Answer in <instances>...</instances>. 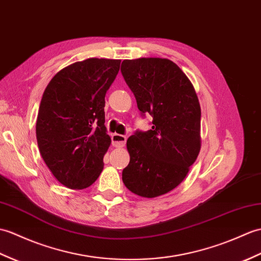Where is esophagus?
<instances>
[{"instance_id": "34e87169", "label": "esophagus", "mask_w": 261, "mask_h": 261, "mask_svg": "<svg viewBox=\"0 0 261 261\" xmlns=\"http://www.w3.org/2000/svg\"><path fill=\"white\" fill-rule=\"evenodd\" d=\"M111 141H112L113 147L121 148L125 144L126 137L123 135H119V133H113V135L111 136Z\"/></svg>"}]
</instances>
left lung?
I'll use <instances>...</instances> for the list:
<instances>
[{"label":"left lung","mask_w":261,"mask_h":261,"mask_svg":"<svg viewBox=\"0 0 261 261\" xmlns=\"http://www.w3.org/2000/svg\"><path fill=\"white\" fill-rule=\"evenodd\" d=\"M141 116L152 117V128L137 130L126 141L130 162L123 184L136 195L154 198L185 179L200 151V109L195 88L168 59L141 58L121 64Z\"/></svg>","instance_id":"1"}]
</instances>
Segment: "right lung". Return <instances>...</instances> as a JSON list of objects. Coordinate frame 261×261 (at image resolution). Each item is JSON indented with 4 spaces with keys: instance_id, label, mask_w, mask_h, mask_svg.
I'll list each match as a JSON object with an SVG mask.
<instances>
[{
    "instance_id": "right-lung-1",
    "label": "right lung",
    "mask_w": 261,
    "mask_h": 261,
    "mask_svg": "<svg viewBox=\"0 0 261 261\" xmlns=\"http://www.w3.org/2000/svg\"><path fill=\"white\" fill-rule=\"evenodd\" d=\"M120 60L88 59L62 69L42 95L36 140L45 165L70 189H84L98 179L111 143L106 122V93Z\"/></svg>"
}]
</instances>
